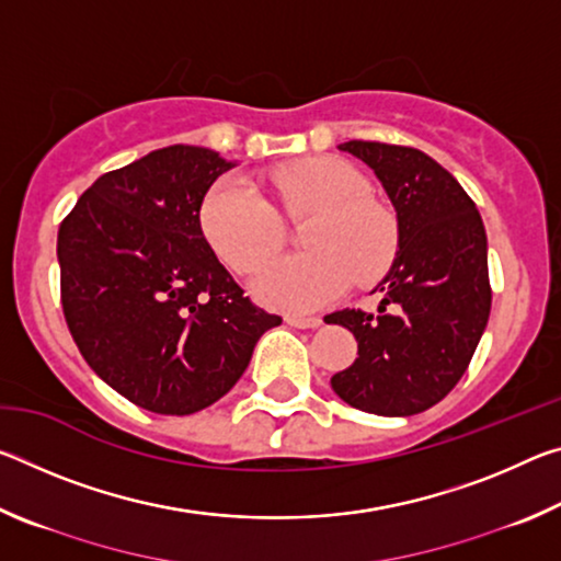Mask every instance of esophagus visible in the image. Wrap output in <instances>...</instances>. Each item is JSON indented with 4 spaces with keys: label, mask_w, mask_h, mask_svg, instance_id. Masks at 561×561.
Returning a JSON list of instances; mask_svg holds the SVG:
<instances>
[{
    "label": "esophagus",
    "mask_w": 561,
    "mask_h": 561,
    "mask_svg": "<svg viewBox=\"0 0 561 561\" xmlns=\"http://www.w3.org/2000/svg\"><path fill=\"white\" fill-rule=\"evenodd\" d=\"M287 324L294 329H319L321 319L319 317H287Z\"/></svg>",
    "instance_id": "obj_1"
}]
</instances>
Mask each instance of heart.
Masks as SVG:
<instances>
[{"mask_svg": "<svg viewBox=\"0 0 561 561\" xmlns=\"http://www.w3.org/2000/svg\"><path fill=\"white\" fill-rule=\"evenodd\" d=\"M272 187L289 217H314L301 232L307 254L272 260L254 277L252 291L264 307L309 314L344 294L351 279L374 282L391 267L398 222L348 160H297L274 170ZM201 225L217 257L237 274L254 272L282 244L277 213L242 175H225L207 190Z\"/></svg>", "mask_w": 561, "mask_h": 561, "instance_id": "obj_1", "label": "heart"}]
</instances>
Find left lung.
Listing matches in <instances>:
<instances>
[{
    "label": "left lung",
    "instance_id": "obj_1",
    "mask_svg": "<svg viewBox=\"0 0 561 561\" xmlns=\"http://www.w3.org/2000/svg\"><path fill=\"white\" fill-rule=\"evenodd\" d=\"M381 180L398 220V252L378 314L341 309L358 358L331 376L341 401L376 415H415L443 401L468 368L490 317L488 234L478 207L448 170L423 150L348 140Z\"/></svg>",
    "mask_w": 561,
    "mask_h": 561
}]
</instances>
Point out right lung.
I'll use <instances>...</instances> for the list:
<instances>
[{"mask_svg":"<svg viewBox=\"0 0 561 561\" xmlns=\"http://www.w3.org/2000/svg\"><path fill=\"white\" fill-rule=\"evenodd\" d=\"M234 168L168 146L101 175L59 227L61 307L87 364L160 415H190L240 381L282 324L244 297L201 227L205 193Z\"/></svg>","mask_w":561,"mask_h":561,"instance_id":"add662e5","label":"right lung"}]
</instances>
